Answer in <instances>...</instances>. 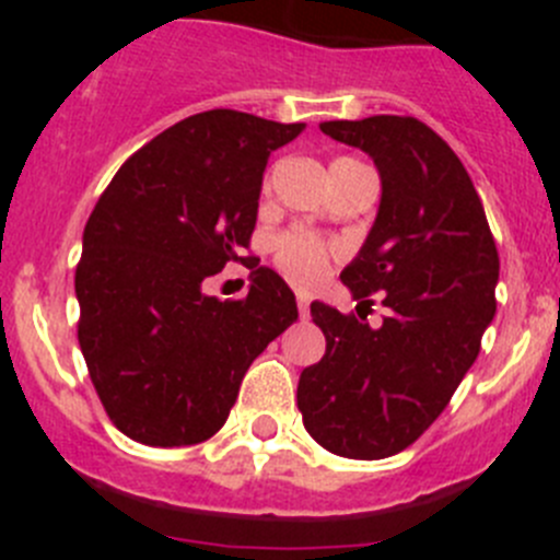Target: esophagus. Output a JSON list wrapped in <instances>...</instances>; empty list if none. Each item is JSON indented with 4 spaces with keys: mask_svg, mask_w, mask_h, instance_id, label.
<instances>
[{
    "mask_svg": "<svg viewBox=\"0 0 560 560\" xmlns=\"http://www.w3.org/2000/svg\"><path fill=\"white\" fill-rule=\"evenodd\" d=\"M296 311H300V316H308V311H311V305H308V300H305V296H296Z\"/></svg>",
    "mask_w": 560,
    "mask_h": 560,
    "instance_id": "obj_1",
    "label": "esophagus"
}]
</instances>
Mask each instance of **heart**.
I'll return each mask as SVG.
<instances>
[{
    "instance_id": "heart-1",
    "label": "heart",
    "mask_w": 560,
    "mask_h": 560,
    "mask_svg": "<svg viewBox=\"0 0 560 560\" xmlns=\"http://www.w3.org/2000/svg\"><path fill=\"white\" fill-rule=\"evenodd\" d=\"M350 165H359V162L350 160V156H339V160L330 162V173L345 171ZM334 255L336 249L328 241L303 230H285L271 237L275 266L283 271L285 280L294 283L296 289H314L328 275V266L334 260Z\"/></svg>"
}]
</instances>
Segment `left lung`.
<instances>
[{
	"mask_svg": "<svg viewBox=\"0 0 560 560\" xmlns=\"http://www.w3.org/2000/svg\"><path fill=\"white\" fill-rule=\"evenodd\" d=\"M323 133L373 156L381 207L341 283L354 314L311 303L325 355L300 375L296 407L311 438L353 459L412 446L448 407L497 314L499 252L457 153L418 117L323 122ZM378 293L388 316L370 329Z\"/></svg>",
	"mask_w": 560,
	"mask_h": 560,
	"instance_id": "8db88e82",
	"label": "left lung"
}]
</instances>
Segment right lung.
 <instances>
[{
	"mask_svg": "<svg viewBox=\"0 0 560 560\" xmlns=\"http://www.w3.org/2000/svg\"><path fill=\"white\" fill-rule=\"evenodd\" d=\"M303 122L212 108L165 128L114 173L83 230L78 341L114 427L192 446L224 427L252 361L296 319L283 277L249 255L269 153ZM226 262L250 294H203Z\"/></svg>",
	"mask_w": 560,
	"mask_h": 560,
	"instance_id": "right-lung-1",
	"label": "right lung"
}]
</instances>
